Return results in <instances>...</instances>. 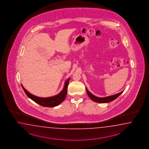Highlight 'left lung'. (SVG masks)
I'll return each mask as SVG.
<instances>
[{
	"mask_svg": "<svg viewBox=\"0 0 149 149\" xmlns=\"http://www.w3.org/2000/svg\"><path fill=\"white\" fill-rule=\"evenodd\" d=\"M86 90L87 94L88 95L89 97L92 99L93 101L95 102H97V103H108V102H110L114 100L115 99L117 98L118 97L121 95L122 94V93L124 92L122 91L120 93H119L118 94H116L115 95H111L107 97H98L97 96H95V95H93L91 92L88 91V90L87 89V88H86Z\"/></svg>",
	"mask_w": 149,
	"mask_h": 149,
	"instance_id": "8db88e82",
	"label": "left lung"
}]
</instances>
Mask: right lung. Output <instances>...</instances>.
I'll return each mask as SVG.
<instances>
[{"label":"right lung","mask_w":149,"mask_h":149,"mask_svg":"<svg viewBox=\"0 0 149 149\" xmlns=\"http://www.w3.org/2000/svg\"><path fill=\"white\" fill-rule=\"evenodd\" d=\"M70 79V78H69L67 79V81L65 82L63 89L59 94H58L57 95L55 96L49 97H39L35 95H32L23 87L22 84L21 85L25 94L29 98L31 99L32 101H33L36 103H38V104L40 105L41 106L52 108V107H54L60 104L65 98V97L67 96L68 84L69 82Z\"/></svg>","instance_id":"1"}]
</instances>
